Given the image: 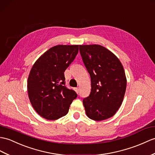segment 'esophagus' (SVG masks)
I'll use <instances>...</instances> for the list:
<instances>
[{
	"instance_id": "esophagus-1",
	"label": "esophagus",
	"mask_w": 155,
	"mask_h": 155,
	"mask_svg": "<svg viewBox=\"0 0 155 155\" xmlns=\"http://www.w3.org/2000/svg\"><path fill=\"white\" fill-rule=\"evenodd\" d=\"M75 91H76L77 93H78V92H79V88H75Z\"/></svg>"
}]
</instances>
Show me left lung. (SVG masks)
<instances>
[{"label": "left lung", "mask_w": 155, "mask_h": 155, "mask_svg": "<svg viewBox=\"0 0 155 155\" xmlns=\"http://www.w3.org/2000/svg\"><path fill=\"white\" fill-rule=\"evenodd\" d=\"M79 51L91 78V92L82 100L86 116L94 121L112 117L120 108L127 80L120 61L100 45H79Z\"/></svg>", "instance_id": "8db88e82"}]
</instances>
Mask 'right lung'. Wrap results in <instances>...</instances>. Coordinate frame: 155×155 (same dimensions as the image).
<instances>
[{
    "label": "right lung",
    "mask_w": 155,
    "mask_h": 155,
    "mask_svg": "<svg viewBox=\"0 0 155 155\" xmlns=\"http://www.w3.org/2000/svg\"><path fill=\"white\" fill-rule=\"evenodd\" d=\"M78 45H58L35 61L28 79L30 101L35 111L49 120L67 115L77 93L65 86L64 72L74 61Z\"/></svg>",
    "instance_id": "add662e5"
}]
</instances>
